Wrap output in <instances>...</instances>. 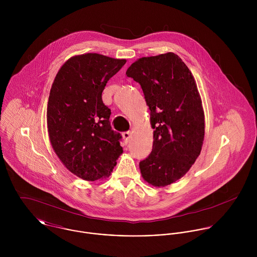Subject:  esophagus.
<instances>
[{
  "label": "esophagus",
  "instance_id": "34e87169",
  "mask_svg": "<svg viewBox=\"0 0 257 257\" xmlns=\"http://www.w3.org/2000/svg\"><path fill=\"white\" fill-rule=\"evenodd\" d=\"M131 132H124L123 134H122V138H123V141H124V143L125 144H127L128 143V140L131 139Z\"/></svg>",
  "mask_w": 257,
  "mask_h": 257
}]
</instances>
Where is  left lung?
Here are the masks:
<instances>
[{
	"instance_id": "obj_1",
	"label": "left lung",
	"mask_w": 257,
	"mask_h": 257,
	"mask_svg": "<svg viewBox=\"0 0 257 257\" xmlns=\"http://www.w3.org/2000/svg\"><path fill=\"white\" fill-rule=\"evenodd\" d=\"M126 76L138 82L150 110L153 146L140 162L144 179L163 187L183 177L200 155L204 111L194 77L175 53L143 57Z\"/></svg>"
}]
</instances>
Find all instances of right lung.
I'll list each match as a JSON object with an SVG mask.
<instances>
[{
	"label": "right lung",
	"instance_id": "right-lung-1",
	"mask_svg": "<svg viewBox=\"0 0 257 257\" xmlns=\"http://www.w3.org/2000/svg\"><path fill=\"white\" fill-rule=\"evenodd\" d=\"M125 62L98 53L74 56L56 74L50 89L51 146L65 167L84 180L109 176L122 153L121 135L111 130L102 92Z\"/></svg>",
	"mask_w": 257,
	"mask_h": 257
}]
</instances>
